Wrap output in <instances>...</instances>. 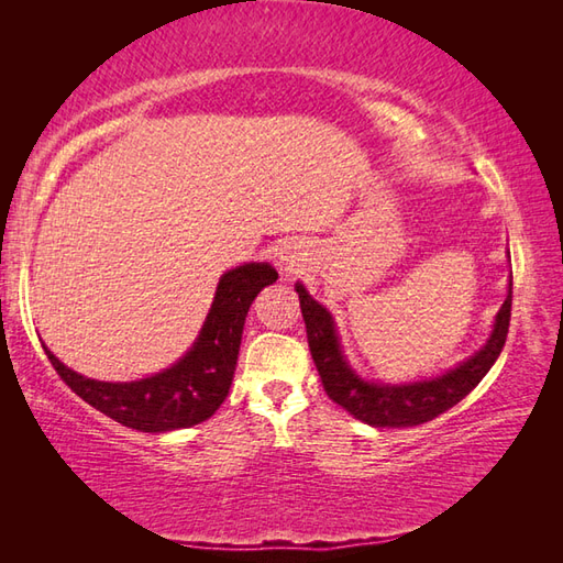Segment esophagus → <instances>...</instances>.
<instances>
[{
    "label": "esophagus",
    "instance_id": "1",
    "mask_svg": "<svg viewBox=\"0 0 563 563\" xmlns=\"http://www.w3.org/2000/svg\"><path fill=\"white\" fill-rule=\"evenodd\" d=\"M305 266L300 246H285L278 251V268L283 275H295L300 273Z\"/></svg>",
    "mask_w": 563,
    "mask_h": 563
}]
</instances>
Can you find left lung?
<instances>
[{
    "label": "left lung",
    "instance_id": "left-lung-1",
    "mask_svg": "<svg viewBox=\"0 0 563 563\" xmlns=\"http://www.w3.org/2000/svg\"><path fill=\"white\" fill-rule=\"evenodd\" d=\"M295 290L300 295L309 351H312L314 365L321 375V385H324L329 397L343 406L353 418L375 428L421 426L452 409L454 404L462 401L486 377L488 369L498 361L500 351H504L508 336L512 275L508 280L506 302L496 312L494 329L474 355L438 377L399 382V385L375 382L357 375L349 357L343 355L336 321H333L329 309L317 302L302 283H295Z\"/></svg>",
    "mask_w": 563,
    "mask_h": 563
}]
</instances>
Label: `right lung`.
Instances as JSON below:
<instances>
[{
    "label": "right lung",
    "instance_id": "add662e5",
    "mask_svg": "<svg viewBox=\"0 0 563 563\" xmlns=\"http://www.w3.org/2000/svg\"><path fill=\"white\" fill-rule=\"evenodd\" d=\"M275 280L278 273L266 261L242 263L222 273L194 345L172 367L150 377L91 379L59 363L45 343L43 349L67 387L113 421L142 433L190 428L208 421L230 394L249 307Z\"/></svg>",
    "mask_w": 563,
    "mask_h": 563
}]
</instances>
